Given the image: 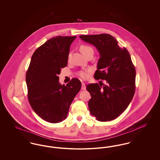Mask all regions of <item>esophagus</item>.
I'll list each match as a JSON object with an SVG mask.
<instances>
[{
    "label": "esophagus",
    "mask_w": 160,
    "mask_h": 160,
    "mask_svg": "<svg viewBox=\"0 0 160 160\" xmlns=\"http://www.w3.org/2000/svg\"><path fill=\"white\" fill-rule=\"evenodd\" d=\"M82 90H86V85L84 82L82 83Z\"/></svg>",
    "instance_id": "34e87169"
}]
</instances>
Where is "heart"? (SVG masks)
I'll use <instances>...</instances> for the list:
<instances>
[{"instance_id":"1","label":"heart","mask_w":160,"mask_h":160,"mask_svg":"<svg viewBox=\"0 0 160 160\" xmlns=\"http://www.w3.org/2000/svg\"><path fill=\"white\" fill-rule=\"evenodd\" d=\"M80 52L84 55L86 57L90 54H93V49L91 46H88L86 44H82L80 47ZM70 57V54H69L68 58ZM91 71V69H88L86 71H80L78 72V75L82 78H86L88 77V73Z\"/></svg>"}]
</instances>
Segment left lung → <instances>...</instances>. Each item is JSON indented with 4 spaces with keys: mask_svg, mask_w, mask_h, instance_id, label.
Segmentation results:
<instances>
[{
    "mask_svg": "<svg viewBox=\"0 0 160 160\" xmlns=\"http://www.w3.org/2000/svg\"><path fill=\"white\" fill-rule=\"evenodd\" d=\"M84 41L95 46L100 54L96 80L106 84H89L86 89L91 96L88 106L92 116L106 122L119 116L129 106L136 90V69L128 51L118 46L109 34L80 35Z\"/></svg>",
    "mask_w": 160,
    "mask_h": 160,
    "instance_id": "left-lung-1",
    "label": "left lung"
}]
</instances>
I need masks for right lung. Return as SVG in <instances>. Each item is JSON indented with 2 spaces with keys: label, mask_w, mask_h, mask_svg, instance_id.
Returning a JSON list of instances; mask_svg holds the SVG:
<instances>
[{
  "label": "right lung",
  "mask_w": 160,
  "mask_h": 160,
  "mask_svg": "<svg viewBox=\"0 0 160 160\" xmlns=\"http://www.w3.org/2000/svg\"><path fill=\"white\" fill-rule=\"evenodd\" d=\"M74 37L58 36L47 41L33 54L26 72L28 97L33 111L47 122L65 120L81 82L72 78L61 85L59 75L67 66L69 48Z\"/></svg>",
  "instance_id": "right-lung-1"
}]
</instances>
